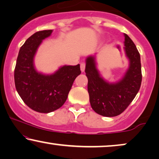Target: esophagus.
<instances>
[{"label":"esophagus","instance_id":"34e87169","mask_svg":"<svg viewBox=\"0 0 159 159\" xmlns=\"http://www.w3.org/2000/svg\"><path fill=\"white\" fill-rule=\"evenodd\" d=\"M85 67H86V64H85V63L82 62L81 64V70L82 73H83V72H84V70H85Z\"/></svg>","mask_w":159,"mask_h":159}]
</instances>
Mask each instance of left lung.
<instances>
[{
	"label": "left lung",
	"mask_w": 159,
	"mask_h": 159,
	"mask_svg": "<svg viewBox=\"0 0 159 159\" xmlns=\"http://www.w3.org/2000/svg\"><path fill=\"white\" fill-rule=\"evenodd\" d=\"M124 52L129 67L119 81H107L97 67L96 55L86 59L85 73L88 78V92L92 109L99 115L113 117L126 109L137 92L142 82L140 55L132 39L124 33Z\"/></svg>",
	"instance_id": "1"
}]
</instances>
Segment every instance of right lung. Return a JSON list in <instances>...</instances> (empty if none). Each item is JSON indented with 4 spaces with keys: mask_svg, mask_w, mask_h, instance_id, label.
<instances>
[{
    "mask_svg": "<svg viewBox=\"0 0 159 159\" xmlns=\"http://www.w3.org/2000/svg\"><path fill=\"white\" fill-rule=\"evenodd\" d=\"M52 30L36 32L26 40L19 52L14 70V82L23 102L33 111L48 113L63 105L75 78L81 74L80 65H64L52 74L37 71L34 57L43 40Z\"/></svg>",
    "mask_w": 159,
    "mask_h": 159,
    "instance_id": "1",
    "label": "right lung"
}]
</instances>
